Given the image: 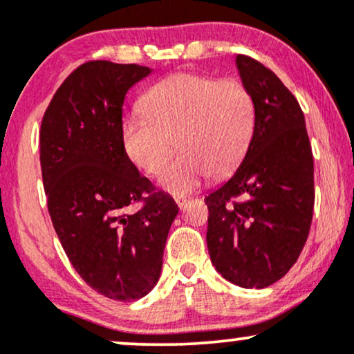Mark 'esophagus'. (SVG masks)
Masks as SVG:
<instances>
[{"label": "esophagus", "instance_id": "1", "mask_svg": "<svg viewBox=\"0 0 354 354\" xmlns=\"http://www.w3.org/2000/svg\"><path fill=\"white\" fill-rule=\"evenodd\" d=\"M174 201H176V205L180 206V208H183V205H185V203L188 200H186L185 196H174Z\"/></svg>", "mask_w": 354, "mask_h": 354}]
</instances>
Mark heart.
I'll return each mask as SVG.
<instances>
[{
    "instance_id": "heart-1",
    "label": "heart",
    "mask_w": 354,
    "mask_h": 354,
    "mask_svg": "<svg viewBox=\"0 0 354 354\" xmlns=\"http://www.w3.org/2000/svg\"><path fill=\"white\" fill-rule=\"evenodd\" d=\"M140 108L121 128L124 151L138 168L160 174L180 149L160 180L174 196L198 189L211 173L231 171L253 135V96L234 78L176 73L153 84Z\"/></svg>"
}]
</instances>
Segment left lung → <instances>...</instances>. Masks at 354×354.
<instances>
[{
	"label": "left lung",
	"mask_w": 354,
	"mask_h": 354,
	"mask_svg": "<svg viewBox=\"0 0 354 354\" xmlns=\"http://www.w3.org/2000/svg\"><path fill=\"white\" fill-rule=\"evenodd\" d=\"M236 70L254 101L253 136L233 176L205 198L206 243L223 278L261 290L291 270L306 243L313 153L301 108L281 80L250 56H236Z\"/></svg>",
	"instance_id": "8db88e82"
}]
</instances>
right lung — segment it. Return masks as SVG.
Wrapping results in <instances>:
<instances>
[{
  "label": "right lung",
  "mask_w": 354,
  "mask_h": 354,
  "mask_svg": "<svg viewBox=\"0 0 354 354\" xmlns=\"http://www.w3.org/2000/svg\"><path fill=\"white\" fill-rule=\"evenodd\" d=\"M151 73L109 61L81 64L55 93L39 133L48 211L64 253L93 290L116 301L156 286L178 214L169 194L153 193L121 138L126 93ZM140 199L144 208L128 214Z\"/></svg>",
  "instance_id": "add662e5"
}]
</instances>
